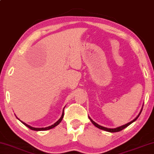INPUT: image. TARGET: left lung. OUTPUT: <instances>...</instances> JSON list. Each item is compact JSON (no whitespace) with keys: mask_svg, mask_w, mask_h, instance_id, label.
Segmentation results:
<instances>
[{"mask_svg":"<svg viewBox=\"0 0 154 154\" xmlns=\"http://www.w3.org/2000/svg\"><path fill=\"white\" fill-rule=\"evenodd\" d=\"M140 114H141V112H139V116H137V118L134 119V120H133L132 121H131L130 122H129V123L126 124V125H122V126H121V127H119V128H114V129H110V128H104V127H102V126H101V125H98L97 123H96V122H94L93 120H92L90 118H89V119H90V120H91V122H92V123H93V125H95V126L96 127V128H98L101 129V130H103L107 131V132H120V131L122 130H123V129H125V128H127V127H128V126L130 125V124H132L133 122H134L135 120H136L138 118V117L139 116V115H140Z\"/></svg>","mask_w":154,"mask_h":154,"instance_id":"8db88e82","label":"left lung"}]
</instances>
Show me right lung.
Wrapping results in <instances>:
<instances>
[{
    "label": "right lung",
    "instance_id": "obj_1",
    "mask_svg": "<svg viewBox=\"0 0 154 154\" xmlns=\"http://www.w3.org/2000/svg\"><path fill=\"white\" fill-rule=\"evenodd\" d=\"M63 116H64V110H63L62 116L60 117V118L59 119V120L56 122V123H54L53 125H51V126L47 127V128H33V127H31V126H29V125H26V123H24V122H22L24 125L26 126V127H27V128H29L31 129V130H35V131H44V130H50V129H52V128H55V127H56V126L58 125V124H60V122L61 121H62Z\"/></svg>",
    "mask_w": 154,
    "mask_h": 154
}]
</instances>
